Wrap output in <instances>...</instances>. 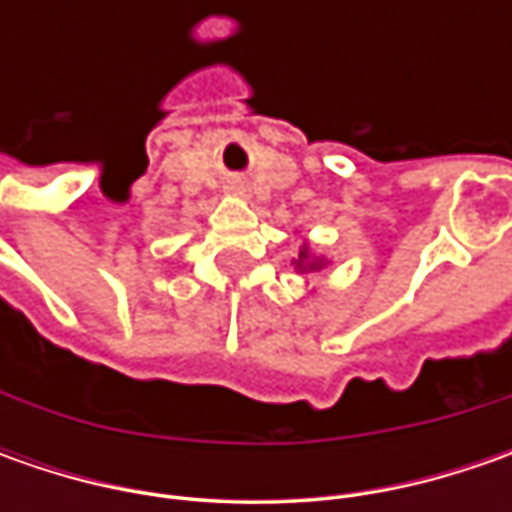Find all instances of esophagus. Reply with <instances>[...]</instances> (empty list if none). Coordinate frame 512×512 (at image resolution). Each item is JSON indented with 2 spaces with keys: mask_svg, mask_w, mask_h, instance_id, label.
<instances>
[{
  "mask_svg": "<svg viewBox=\"0 0 512 512\" xmlns=\"http://www.w3.org/2000/svg\"><path fill=\"white\" fill-rule=\"evenodd\" d=\"M236 193H239V196H242V190H236Z\"/></svg>",
  "mask_w": 512,
  "mask_h": 512,
  "instance_id": "esophagus-1",
  "label": "esophagus"
}]
</instances>
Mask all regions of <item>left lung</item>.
<instances>
[{"label": "left lung", "mask_w": 512, "mask_h": 512, "mask_svg": "<svg viewBox=\"0 0 512 512\" xmlns=\"http://www.w3.org/2000/svg\"><path fill=\"white\" fill-rule=\"evenodd\" d=\"M293 265H296L299 273H313V270H322L325 262H322V259H310V256H307V245H305L302 250H299V259H293Z\"/></svg>", "instance_id": "8db88e82"}]
</instances>
